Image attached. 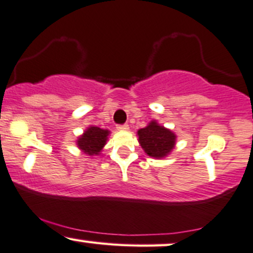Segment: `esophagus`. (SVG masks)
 I'll return each mask as SVG.
<instances>
[{
	"label": "esophagus",
	"mask_w": 253,
	"mask_h": 253,
	"mask_svg": "<svg viewBox=\"0 0 253 253\" xmlns=\"http://www.w3.org/2000/svg\"><path fill=\"white\" fill-rule=\"evenodd\" d=\"M117 130H120V131H126V130H129V126H127V124L117 126Z\"/></svg>",
	"instance_id": "34e87169"
}]
</instances>
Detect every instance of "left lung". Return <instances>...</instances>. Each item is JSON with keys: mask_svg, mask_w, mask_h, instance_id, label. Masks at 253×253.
I'll use <instances>...</instances> for the list:
<instances>
[{"mask_svg": "<svg viewBox=\"0 0 253 253\" xmlns=\"http://www.w3.org/2000/svg\"><path fill=\"white\" fill-rule=\"evenodd\" d=\"M138 142L147 155L154 159L166 157L173 150L176 141V135L167 127L160 126L155 121H151L143 129L137 131Z\"/></svg>", "mask_w": 253, "mask_h": 253, "instance_id": "obj_1", "label": "left lung"}]
</instances>
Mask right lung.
I'll list each match as a JSON object with an SVG mask.
<instances>
[{"label": "right lung", "instance_id": "1", "mask_svg": "<svg viewBox=\"0 0 253 253\" xmlns=\"http://www.w3.org/2000/svg\"><path fill=\"white\" fill-rule=\"evenodd\" d=\"M110 131L98 126H88L80 137L77 139V145L83 153L87 155H98L108 141Z\"/></svg>", "mask_w": 253, "mask_h": 253}]
</instances>
